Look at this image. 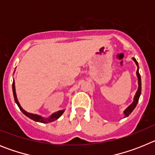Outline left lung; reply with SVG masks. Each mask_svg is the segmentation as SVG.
I'll use <instances>...</instances> for the list:
<instances>
[{
  "label": "left lung",
  "mask_w": 155,
  "mask_h": 155,
  "mask_svg": "<svg viewBox=\"0 0 155 155\" xmlns=\"http://www.w3.org/2000/svg\"><path fill=\"white\" fill-rule=\"evenodd\" d=\"M133 61L135 62L136 64L137 67V83H138V88H137V91L136 94L134 95V101H133L132 103L130 105H129L128 107L124 111V117H127L130 114L132 113L134 109H135V107L137 106L138 103V101H139V98L140 96V94H141V78H140V75L139 74V65H138V63L137 61H136V59L133 57Z\"/></svg>",
  "instance_id": "obj_1"
}]
</instances>
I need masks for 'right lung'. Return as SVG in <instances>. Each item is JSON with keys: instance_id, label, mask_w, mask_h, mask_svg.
Listing matches in <instances>:
<instances>
[{"instance_id": "add662e5", "label": "right lung", "mask_w": 155, "mask_h": 155, "mask_svg": "<svg viewBox=\"0 0 155 155\" xmlns=\"http://www.w3.org/2000/svg\"><path fill=\"white\" fill-rule=\"evenodd\" d=\"M15 73V72H14ZM12 90H13V94H14V98H15V101L16 104L18 105V108L20 109V110L23 113V114H25L26 116H28V118H30L31 120H34L35 122H39V123H42V124H48V123H51L53 121H55L57 119L60 118L61 116V115L64 113V109L63 110L57 111L56 113H53V114L50 115L49 117H43V116H40V115H37V114H33V113H30L26 112V111L23 109V108L21 107L20 103H19L18 100L17 98V94H16L15 91V81L13 80V84H12Z\"/></svg>"}]
</instances>
